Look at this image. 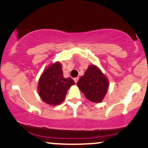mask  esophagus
<instances>
[{"label": "esophagus", "mask_w": 148, "mask_h": 148, "mask_svg": "<svg viewBox=\"0 0 148 148\" xmlns=\"http://www.w3.org/2000/svg\"><path fill=\"white\" fill-rule=\"evenodd\" d=\"M78 80H79V77H75V78H74V82H75V84H77V83Z\"/></svg>", "instance_id": "obj_1"}]
</instances>
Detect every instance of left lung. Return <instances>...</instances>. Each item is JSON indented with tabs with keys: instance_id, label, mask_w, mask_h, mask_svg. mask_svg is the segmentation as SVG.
Segmentation results:
<instances>
[{
	"instance_id": "1",
	"label": "left lung",
	"mask_w": 148,
	"mask_h": 148,
	"mask_svg": "<svg viewBox=\"0 0 148 148\" xmlns=\"http://www.w3.org/2000/svg\"><path fill=\"white\" fill-rule=\"evenodd\" d=\"M77 85L88 100L100 103L108 90V81L98 66L92 64L84 75L79 78Z\"/></svg>"
}]
</instances>
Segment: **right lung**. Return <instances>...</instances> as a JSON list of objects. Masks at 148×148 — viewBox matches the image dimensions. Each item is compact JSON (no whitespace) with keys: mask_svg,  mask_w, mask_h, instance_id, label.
<instances>
[{"mask_svg":"<svg viewBox=\"0 0 148 148\" xmlns=\"http://www.w3.org/2000/svg\"><path fill=\"white\" fill-rule=\"evenodd\" d=\"M75 85L71 78H64L60 62H56L44 71L38 82V94L42 100L52 106L63 102L70 87Z\"/></svg>","mask_w":148,"mask_h":148,"instance_id":"right-lung-1","label":"right lung"}]
</instances>
